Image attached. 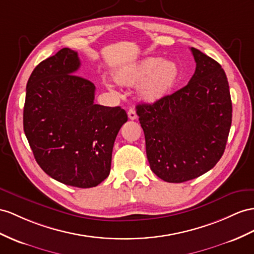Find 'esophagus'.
<instances>
[{
	"mask_svg": "<svg viewBox=\"0 0 254 254\" xmlns=\"http://www.w3.org/2000/svg\"><path fill=\"white\" fill-rule=\"evenodd\" d=\"M127 116H128V119L129 120H135L136 118H137V115H136V113H135V110L134 109H129L128 112H127Z\"/></svg>",
	"mask_w": 254,
	"mask_h": 254,
	"instance_id": "34e87169",
	"label": "esophagus"
}]
</instances>
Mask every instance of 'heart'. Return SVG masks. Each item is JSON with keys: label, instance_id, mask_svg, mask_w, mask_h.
Here are the masks:
<instances>
[{"label": "heart", "instance_id": "1", "mask_svg": "<svg viewBox=\"0 0 254 254\" xmlns=\"http://www.w3.org/2000/svg\"><path fill=\"white\" fill-rule=\"evenodd\" d=\"M179 74V67L175 62L163 61L160 57H149L115 71L114 80L123 87L141 83L138 90L140 100L152 104L167 95L178 81ZM106 86L113 89L109 82Z\"/></svg>", "mask_w": 254, "mask_h": 254}]
</instances>
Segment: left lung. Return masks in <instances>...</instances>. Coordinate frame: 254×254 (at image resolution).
Returning a JSON list of instances; mask_svg holds the SVG:
<instances>
[{"instance_id":"1","label":"left lung","mask_w":254,"mask_h":254,"mask_svg":"<svg viewBox=\"0 0 254 254\" xmlns=\"http://www.w3.org/2000/svg\"><path fill=\"white\" fill-rule=\"evenodd\" d=\"M195 73L186 87L136 106L151 171L180 184L210 171L225 150L232 125L229 81L221 65L196 48Z\"/></svg>"}]
</instances>
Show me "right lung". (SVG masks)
<instances>
[{
  "label": "right lung",
  "instance_id": "add662e5",
  "mask_svg": "<svg viewBox=\"0 0 254 254\" xmlns=\"http://www.w3.org/2000/svg\"><path fill=\"white\" fill-rule=\"evenodd\" d=\"M79 66L69 48L37 65L27 83L23 129L37 164L51 178L92 188L108 177L114 142L127 115L119 106L94 104V84L74 75Z\"/></svg>",
  "mask_w": 254,
  "mask_h": 254
}]
</instances>
